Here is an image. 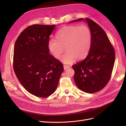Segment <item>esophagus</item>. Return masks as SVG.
Instances as JSON below:
<instances>
[{
  "label": "esophagus",
  "instance_id": "esophagus-1",
  "mask_svg": "<svg viewBox=\"0 0 126 126\" xmlns=\"http://www.w3.org/2000/svg\"><path fill=\"white\" fill-rule=\"evenodd\" d=\"M63 67H64V69H68V68H69V67H70L68 65H64Z\"/></svg>",
  "mask_w": 126,
  "mask_h": 126
}]
</instances>
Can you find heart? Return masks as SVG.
I'll use <instances>...</instances> for the list:
<instances>
[{"label":"heart","instance_id":"obj_1","mask_svg":"<svg viewBox=\"0 0 126 126\" xmlns=\"http://www.w3.org/2000/svg\"><path fill=\"white\" fill-rule=\"evenodd\" d=\"M57 38L48 41V48L56 58H59L65 47L66 51L62 61L71 64L78 59L85 58L89 53L92 43V34L87 25H70L63 27L57 34Z\"/></svg>","mask_w":126,"mask_h":126}]
</instances>
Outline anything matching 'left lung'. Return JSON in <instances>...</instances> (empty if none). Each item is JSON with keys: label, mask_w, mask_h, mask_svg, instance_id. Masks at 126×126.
<instances>
[{"label": "left lung", "mask_w": 126, "mask_h": 126, "mask_svg": "<svg viewBox=\"0 0 126 126\" xmlns=\"http://www.w3.org/2000/svg\"><path fill=\"white\" fill-rule=\"evenodd\" d=\"M83 20V18L70 22ZM92 34V43L85 60L73 65L74 81L81 91L89 94L99 91L108 84L115 63V52L108 36L94 21L86 18Z\"/></svg>", "instance_id": "obj_1"}]
</instances>
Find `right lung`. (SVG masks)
Wrapping results in <instances>:
<instances>
[{"label": "right lung", "mask_w": 126, "mask_h": 126, "mask_svg": "<svg viewBox=\"0 0 126 126\" xmlns=\"http://www.w3.org/2000/svg\"><path fill=\"white\" fill-rule=\"evenodd\" d=\"M55 25L34 24L21 32L15 45L13 69L21 85L35 96L47 97L57 89L63 64L49 54L48 41Z\"/></svg>", "instance_id": "right-lung-1"}]
</instances>
